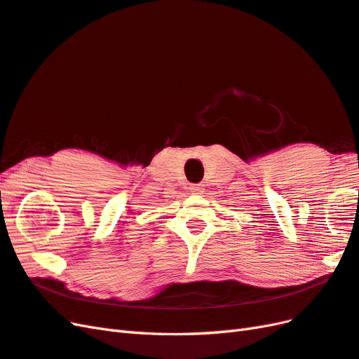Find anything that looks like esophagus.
<instances>
[{
  "label": "esophagus",
  "mask_w": 359,
  "mask_h": 359,
  "mask_svg": "<svg viewBox=\"0 0 359 359\" xmlns=\"http://www.w3.org/2000/svg\"><path fill=\"white\" fill-rule=\"evenodd\" d=\"M203 185L201 183H192V185L189 187V191L192 192V194H201L203 192Z\"/></svg>",
  "instance_id": "obj_1"
}]
</instances>
